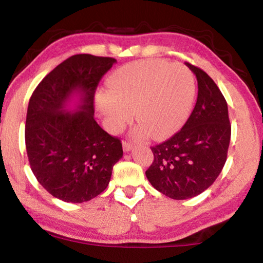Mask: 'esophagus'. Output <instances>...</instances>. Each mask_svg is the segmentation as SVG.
<instances>
[{
    "instance_id": "34e87169",
    "label": "esophagus",
    "mask_w": 263,
    "mask_h": 263,
    "mask_svg": "<svg viewBox=\"0 0 263 263\" xmlns=\"http://www.w3.org/2000/svg\"><path fill=\"white\" fill-rule=\"evenodd\" d=\"M122 144H123V149L125 151V152H128V151H131L133 147V144L128 140H123Z\"/></svg>"
}]
</instances>
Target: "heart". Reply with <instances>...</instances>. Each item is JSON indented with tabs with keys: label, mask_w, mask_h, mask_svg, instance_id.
Instances as JSON below:
<instances>
[{
	"label": "heart",
	"mask_w": 263,
	"mask_h": 263,
	"mask_svg": "<svg viewBox=\"0 0 263 263\" xmlns=\"http://www.w3.org/2000/svg\"><path fill=\"white\" fill-rule=\"evenodd\" d=\"M108 92L96 95V108L109 130L118 132L131 119L135 137L161 139L174 133L188 116L195 95L190 70L181 64L140 60L116 69L106 80Z\"/></svg>",
	"instance_id": "1"
}]
</instances>
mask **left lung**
Returning <instances> with one entry per match:
<instances>
[{"label":"left lung","instance_id":"8db88e82","mask_svg":"<svg viewBox=\"0 0 263 263\" xmlns=\"http://www.w3.org/2000/svg\"><path fill=\"white\" fill-rule=\"evenodd\" d=\"M197 79L198 95L183 127L151 147L153 162L146 177L173 199H188L212 185L228 158L231 124L225 97L209 75L185 62Z\"/></svg>","mask_w":263,"mask_h":263}]
</instances>
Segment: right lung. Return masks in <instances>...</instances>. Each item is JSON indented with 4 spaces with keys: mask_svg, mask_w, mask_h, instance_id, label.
<instances>
[{
    "mask_svg": "<svg viewBox=\"0 0 263 263\" xmlns=\"http://www.w3.org/2000/svg\"><path fill=\"white\" fill-rule=\"evenodd\" d=\"M116 59L77 54L48 73L32 92L25 123L31 171L44 188L64 202H88L108 186L122 142L94 119V97ZM79 95L78 111L65 110Z\"/></svg>",
    "mask_w": 263,
    "mask_h": 263,
    "instance_id": "add662e5",
    "label": "right lung"
}]
</instances>
